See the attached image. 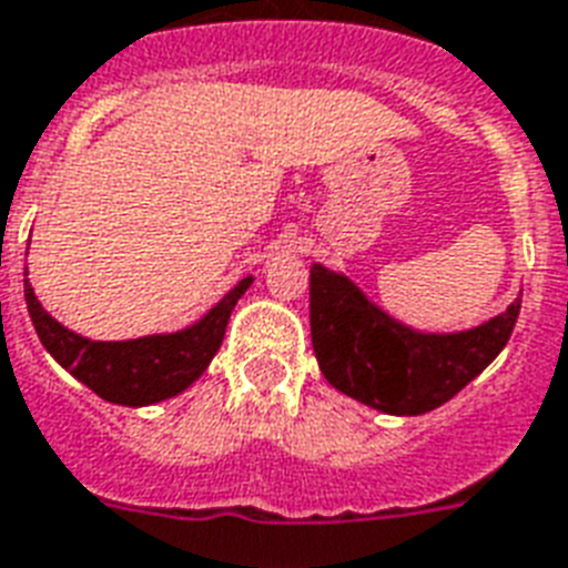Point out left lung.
Wrapping results in <instances>:
<instances>
[{
    "label": "left lung",
    "instance_id": "8db88e82",
    "mask_svg": "<svg viewBox=\"0 0 568 568\" xmlns=\"http://www.w3.org/2000/svg\"><path fill=\"white\" fill-rule=\"evenodd\" d=\"M521 297L466 333H418L377 310L347 276L310 271L312 347L321 374L388 415H422L466 388L510 342Z\"/></svg>",
    "mask_w": 568,
    "mask_h": 568
}]
</instances>
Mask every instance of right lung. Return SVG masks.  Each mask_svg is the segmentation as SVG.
<instances>
[{
    "label": "right lung",
    "instance_id": "obj_1",
    "mask_svg": "<svg viewBox=\"0 0 568 568\" xmlns=\"http://www.w3.org/2000/svg\"><path fill=\"white\" fill-rule=\"evenodd\" d=\"M29 274V271H26ZM26 283V306L40 342L61 368L97 392L102 400L123 406H146L180 395L209 368L223 342L230 315L253 276H244L205 318L189 329L168 336L129 338V342H91L58 324Z\"/></svg>",
    "mask_w": 568,
    "mask_h": 568
}]
</instances>
